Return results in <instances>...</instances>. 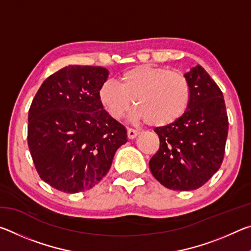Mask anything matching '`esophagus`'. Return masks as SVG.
<instances>
[{"label": "esophagus", "instance_id": "34e87169", "mask_svg": "<svg viewBox=\"0 0 251 251\" xmlns=\"http://www.w3.org/2000/svg\"><path fill=\"white\" fill-rule=\"evenodd\" d=\"M139 131L135 130V129H131V128H128L127 129V137H128V139H134L138 136Z\"/></svg>", "mask_w": 251, "mask_h": 251}]
</instances>
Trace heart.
Wrapping results in <instances>:
<instances>
[{"label": "heart", "instance_id": "1", "mask_svg": "<svg viewBox=\"0 0 251 251\" xmlns=\"http://www.w3.org/2000/svg\"><path fill=\"white\" fill-rule=\"evenodd\" d=\"M192 88L180 72L150 64L125 71L118 84L107 80L99 90V100L115 120L124 117L135 104L134 120L152 127L176 123L188 109Z\"/></svg>", "mask_w": 251, "mask_h": 251}]
</instances>
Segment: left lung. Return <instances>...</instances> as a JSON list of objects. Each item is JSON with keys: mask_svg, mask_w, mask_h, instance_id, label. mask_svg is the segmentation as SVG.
I'll use <instances>...</instances> for the list:
<instances>
[{"mask_svg": "<svg viewBox=\"0 0 251 251\" xmlns=\"http://www.w3.org/2000/svg\"><path fill=\"white\" fill-rule=\"evenodd\" d=\"M184 75L192 88L188 109L176 123L155 129L160 145L150 169L163 186L187 192L206 184L222 166L228 116L223 93L203 67Z\"/></svg>", "mask_w": 251, "mask_h": 251, "instance_id": "left-lung-1", "label": "left lung"}]
</instances>
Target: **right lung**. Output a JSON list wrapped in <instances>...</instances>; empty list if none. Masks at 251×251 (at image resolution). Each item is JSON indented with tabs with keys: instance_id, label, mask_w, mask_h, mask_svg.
I'll use <instances>...</instances> for the list:
<instances>
[{
	"instance_id": "right-lung-1",
	"label": "right lung",
	"mask_w": 251,
	"mask_h": 251,
	"mask_svg": "<svg viewBox=\"0 0 251 251\" xmlns=\"http://www.w3.org/2000/svg\"><path fill=\"white\" fill-rule=\"evenodd\" d=\"M108 75L100 66H65L49 76L34 97L28 148L40 177L55 189L75 194L93 188L127 142L125 127L99 100Z\"/></svg>"
}]
</instances>
